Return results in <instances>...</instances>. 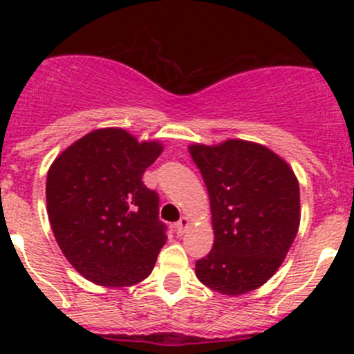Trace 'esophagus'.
Instances as JSON below:
<instances>
[{"label":"esophagus","instance_id":"esophagus-1","mask_svg":"<svg viewBox=\"0 0 354 354\" xmlns=\"http://www.w3.org/2000/svg\"><path fill=\"white\" fill-rule=\"evenodd\" d=\"M189 225H191V221H189V218H186V216H183L180 221L176 223V225H174V231H176V234H185L186 233V230L189 228Z\"/></svg>","mask_w":354,"mask_h":354}]
</instances>
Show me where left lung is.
Instances as JSON below:
<instances>
[{
  "instance_id": "1",
  "label": "left lung",
  "mask_w": 354,
  "mask_h": 354,
  "mask_svg": "<svg viewBox=\"0 0 354 354\" xmlns=\"http://www.w3.org/2000/svg\"><path fill=\"white\" fill-rule=\"evenodd\" d=\"M209 194L213 250L196 278L219 295L258 290L286 258L299 228V185L291 166L245 140L189 145Z\"/></svg>"
}]
</instances>
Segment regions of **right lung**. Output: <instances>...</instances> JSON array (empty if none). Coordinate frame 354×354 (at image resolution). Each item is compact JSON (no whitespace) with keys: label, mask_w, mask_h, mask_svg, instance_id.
Returning <instances> with one entry per match:
<instances>
[{"label":"right lung","mask_w":354,"mask_h":354,"mask_svg":"<svg viewBox=\"0 0 354 354\" xmlns=\"http://www.w3.org/2000/svg\"><path fill=\"white\" fill-rule=\"evenodd\" d=\"M163 153L121 128L88 133L50 166L46 208L64 258L88 281L124 288L151 274L166 243L143 173Z\"/></svg>","instance_id":"obj_1"}]
</instances>
